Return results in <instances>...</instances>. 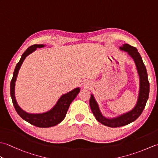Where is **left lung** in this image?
<instances>
[{
    "instance_id": "8db88e82",
    "label": "left lung",
    "mask_w": 158,
    "mask_h": 158,
    "mask_svg": "<svg viewBox=\"0 0 158 158\" xmlns=\"http://www.w3.org/2000/svg\"><path fill=\"white\" fill-rule=\"evenodd\" d=\"M120 49L127 52L128 54L135 60L140 76V91L138 102L135 108L131 111L113 119H107L102 115L101 113L100 112L98 104L94 96L91 95V98L89 99V105L94 115L100 123L110 127L123 126L135 121L143 113L149 95V82L147 69L141 56L138 52V50L135 47L128 44H124L123 47H121Z\"/></svg>"
}]
</instances>
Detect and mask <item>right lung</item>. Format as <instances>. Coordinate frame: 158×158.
Instances as JSON below:
<instances>
[{
  "mask_svg": "<svg viewBox=\"0 0 158 158\" xmlns=\"http://www.w3.org/2000/svg\"><path fill=\"white\" fill-rule=\"evenodd\" d=\"M44 47L43 45H33L30 47L26 50L24 53H23L21 59L19 62L17 64L15 69L13 72V75L12 79L11 81V86H10V92H11V96L13 102V105L15 107V109L18 113V115L22 118L30 123L32 125H34L36 127H49L56 126L57 124L60 123L64 119L66 115L67 110H68L70 103L73 102V100L76 98V96L78 94L80 89L75 88L72 90L70 92L64 94L61 96V98L57 102L55 106L49 111H48L41 114H30L26 113L20 108L18 106V103L16 102L15 98V82L18 76V73L21 66L23 61L26 58V57L30 53H31L36 49V48H41Z\"/></svg>",
  "mask_w": 158,
  "mask_h": 158,
  "instance_id": "right-lung-1",
  "label": "right lung"
}]
</instances>
